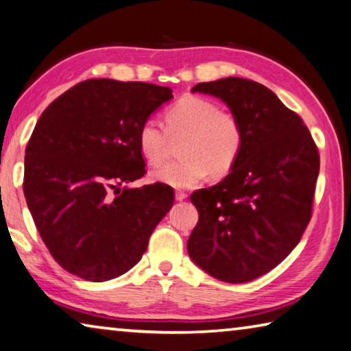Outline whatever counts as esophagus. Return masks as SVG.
<instances>
[{"label":"esophagus","instance_id":"obj_1","mask_svg":"<svg viewBox=\"0 0 351 351\" xmlns=\"http://www.w3.org/2000/svg\"><path fill=\"white\" fill-rule=\"evenodd\" d=\"M186 197H188V194L185 191H176V200L182 202V200H185Z\"/></svg>","mask_w":351,"mask_h":351}]
</instances>
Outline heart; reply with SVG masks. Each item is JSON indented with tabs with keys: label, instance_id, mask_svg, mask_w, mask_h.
<instances>
[{
	"label": "heart",
	"instance_id": "b5f03b06",
	"mask_svg": "<svg viewBox=\"0 0 351 351\" xmlns=\"http://www.w3.org/2000/svg\"><path fill=\"white\" fill-rule=\"evenodd\" d=\"M170 138L182 137L176 162L151 172L154 182L172 188H193L210 176L223 177L234 168L245 141L243 125L231 110L197 95H185L165 110V129L147 120L138 129L140 154L158 166L168 152Z\"/></svg>",
	"mask_w": 351,
	"mask_h": 351
}]
</instances>
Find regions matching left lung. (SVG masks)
I'll return each mask as SVG.
<instances>
[{
    "label": "left lung",
    "mask_w": 351,
    "mask_h": 351,
    "mask_svg": "<svg viewBox=\"0 0 351 351\" xmlns=\"http://www.w3.org/2000/svg\"><path fill=\"white\" fill-rule=\"evenodd\" d=\"M193 92L222 100L241 119V157L222 182L191 194L199 222L188 253L208 274L243 284L278 267L311 219L319 152L308 128L273 90L228 77Z\"/></svg>",
    "instance_id": "obj_1"
}]
</instances>
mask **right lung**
Listing matches in <instances>:
<instances>
[{"mask_svg":"<svg viewBox=\"0 0 351 351\" xmlns=\"http://www.w3.org/2000/svg\"><path fill=\"white\" fill-rule=\"evenodd\" d=\"M171 98L166 86L86 80L36 121L24 157V197L66 271L90 282L125 274L174 205L165 183L121 188L145 176L138 129Z\"/></svg>","mask_w":351,"mask_h":351,"instance_id":"add662e5","label":"right lung"}]
</instances>
